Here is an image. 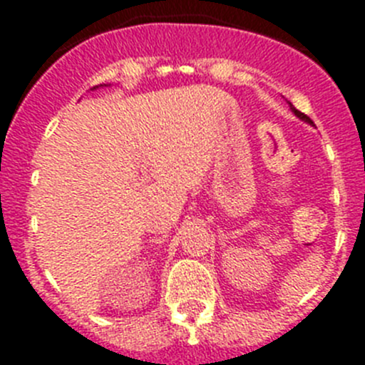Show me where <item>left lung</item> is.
<instances>
[{
    "mask_svg": "<svg viewBox=\"0 0 365 365\" xmlns=\"http://www.w3.org/2000/svg\"><path fill=\"white\" fill-rule=\"evenodd\" d=\"M289 106H291V109H292V111H294V115H296V117H299V118H302V120H305V122H311V118H309V117H307V115H305V113L298 111V109H296V108H294V106H292V104H291V102H289Z\"/></svg>",
    "mask_w": 365,
    "mask_h": 365,
    "instance_id": "obj_1",
    "label": "left lung"
}]
</instances>
